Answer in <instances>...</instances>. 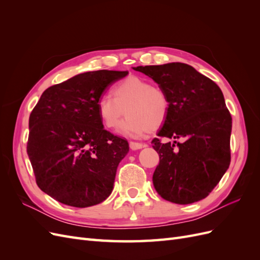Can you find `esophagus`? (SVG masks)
Instances as JSON below:
<instances>
[{"mask_svg": "<svg viewBox=\"0 0 260 260\" xmlns=\"http://www.w3.org/2000/svg\"><path fill=\"white\" fill-rule=\"evenodd\" d=\"M129 145H130V148L132 149V151H137V149H140L144 147L145 145L142 144V143H139V142H133V141H130L129 142Z\"/></svg>", "mask_w": 260, "mask_h": 260, "instance_id": "obj_1", "label": "esophagus"}]
</instances>
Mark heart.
Listing matches in <instances>:
<instances>
[{"label":"heart","mask_w":260,"mask_h":260,"mask_svg":"<svg viewBox=\"0 0 260 260\" xmlns=\"http://www.w3.org/2000/svg\"><path fill=\"white\" fill-rule=\"evenodd\" d=\"M169 109L170 101L165 89L138 76L117 83L112 96L102 98L98 104L101 121L109 130L117 128L125 111L128 117L118 131L131 138L158 130L167 120Z\"/></svg>","instance_id":"obj_1"}]
</instances>
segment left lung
Returning a JSON list of instances; mask_svg holds the SVG:
<instances>
[{
  "label": "left lung",
  "mask_w": 260,
  "mask_h": 260,
  "mask_svg": "<svg viewBox=\"0 0 260 260\" xmlns=\"http://www.w3.org/2000/svg\"><path fill=\"white\" fill-rule=\"evenodd\" d=\"M167 92L170 109L159 137L182 143H152L159 155L153 175L155 190L171 203L192 204L207 198L231 161L232 117L219 86L183 62L139 66Z\"/></svg>",
  "instance_id": "1"
}]
</instances>
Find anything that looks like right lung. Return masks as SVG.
I'll list each match as a JSON object with an SVG mask.
<instances>
[{"label":"right lung","mask_w":260,"mask_h":260,"mask_svg":"<svg viewBox=\"0 0 260 260\" xmlns=\"http://www.w3.org/2000/svg\"><path fill=\"white\" fill-rule=\"evenodd\" d=\"M128 72L96 70L46 89L29 117L27 154L41 190L65 205L90 207L111 195L128 141L104 129L98 104Z\"/></svg>","instance_id":"add662e5"}]
</instances>
